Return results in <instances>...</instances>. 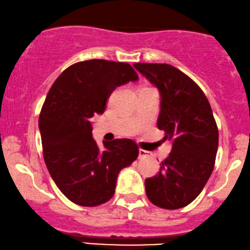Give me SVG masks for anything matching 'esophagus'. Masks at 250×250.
Masks as SVG:
<instances>
[{"instance_id": "obj_1", "label": "esophagus", "mask_w": 250, "mask_h": 250, "mask_svg": "<svg viewBox=\"0 0 250 250\" xmlns=\"http://www.w3.org/2000/svg\"><path fill=\"white\" fill-rule=\"evenodd\" d=\"M148 152L144 151V149H139V159H144V158L147 157Z\"/></svg>"}]
</instances>
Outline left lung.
I'll return each instance as SVG.
<instances>
[{"label": "left lung", "mask_w": 250, "mask_h": 250, "mask_svg": "<svg viewBox=\"0 0 250 250\" xmlns=\"http://www.w3.org/2000/svg\"><path fill=\"white\" fill-rule=\"evenodd\" d=\"M133 66L160 92L158 128L172 151L160 171L145 180L146 195L155 206L178 209L201 193L212 174L219 131L212 107L199 85L169 64L136 63Z\"/></svg>", "instance_id": "8db88e82"}]
</instances>
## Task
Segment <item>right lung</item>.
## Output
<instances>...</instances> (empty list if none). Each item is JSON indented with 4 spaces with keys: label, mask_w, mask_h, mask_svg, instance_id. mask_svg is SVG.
<instances>
[{
    "label": "right lung",
    "mask_w": 250,
    "mask_h": 250,
    "mask_svg": "<svg viewBox=\"0 0 250 250\" xmlns=\"http://www.w3.org/2000/svg\"><path fill=\"white\" fill-rule=\"evenodd\" d=\"M138 81L130 64L106 60L78 62L49 90L40 114L43 157L52 180L73 204L95 207L110 200L117 177L139 154L131 139H114L101 149L90 119L104 113L117 86Z\"/></svg>",
    "instance_id": "right-lung-1"
}]
</instances>
